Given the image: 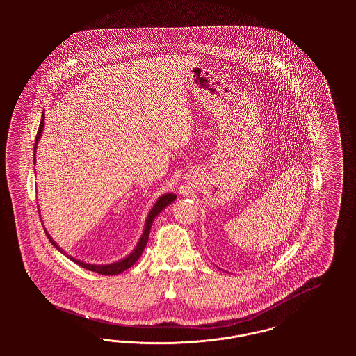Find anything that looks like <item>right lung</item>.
<instances>
[{"instance_id":"add662e5","label":"right lung","mask_w":356,"mask_h":356,"mask_svg":"<svg viewBox=\"0 0 356 356\" xmlns=\"http://www.w3.org/2000/svg\"><path fill=\"white\" fill-rule=\"evenodd\" d=\"M44 118H45V113L42 112L40 128H38V132H37V136H35V143H34V160H35V149H37L40 137L42 136V131H44V122H45ZM34 163H35V161H34ZM176 197H177V196H176L175 193H165V195H163V196H160V197L157 199V202L154 203L152 209L149 211V213H148V216H147V219H145L143 235L140 237L138 243L136 244L134 251L128 254V256H125L124 259H121L119 261H115V263H111V264H90V263L81 261V260H79V259H76V257H73V256H69V254H67L63 248H60L58 244L51 238V235L48 234V231H47L45 227H44V229H45V234H47V236L49 238L51 245H53L54 248H57L61 254H65L72 261H74L76 264H79L80 267L86 268L88 271L97 272V273H100V275H119L121 272L128 270L129 267H132L136 261L138 260V257L143 254L144 248L147 247V243H148V238H149V232H151V227H152L153 220L157 218V215H159L165 207H168L170 203H173V202L176 200ZM37 207H38V205H37ZM42 225H44V224H42Z\"/></svg>"}]
</instances>
